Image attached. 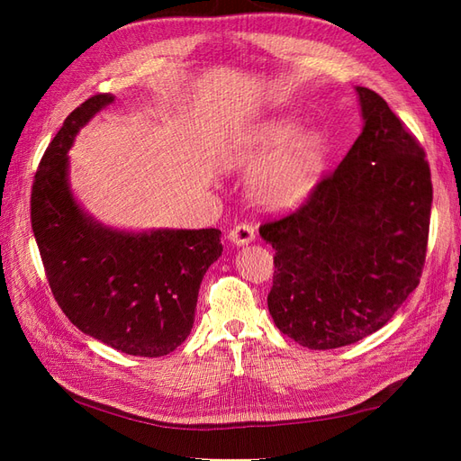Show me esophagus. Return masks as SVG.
I'll list each match as a JSON object with an SVG mask.
<instances>
[{"label": "esophagus", "instance_id": "1", "mask_svg": "<svg viewBox=\"0 0 461 461\" xmlns=\"http://www.w3.org/2000/svg\"><path fill=\"white\" fill-rule=\"evenodd\" d=\"M229 239L234 246H244L256 239V230L252 225H248V222H240V225H236L229 232Z\"/></svg>", "mask_w": 461, "mask_h": 461}]
</instances>
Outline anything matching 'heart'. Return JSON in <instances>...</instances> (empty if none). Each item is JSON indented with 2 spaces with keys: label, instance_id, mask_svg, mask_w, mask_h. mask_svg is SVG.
<instances>
[{
  "label": "heart",
  "instance_id": "heart-1",
  "mask_svg": "<svg viewBox=\"0 0 461 461\" xmlns=\"http://www.w3.org/2000/svg\"><path fill=\"white\" fill-rule=\"evenodd\" d=\"M302 132L300 121L278 117L258 124L246 136L236 163L252 169L274 158L252 178V196L259 205L286 209L313 190L323 171L325 144L321 134Z\"/></svg>",
  "mask_w": 461,
  "mask_h": 461
}]
</instances>
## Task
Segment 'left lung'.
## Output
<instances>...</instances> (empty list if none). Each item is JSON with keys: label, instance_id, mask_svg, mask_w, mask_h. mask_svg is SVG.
I'll return each mask as SVG.
<instances>
[{"label": "left lung", "instance_id": "left-lung-1", "mask_svg": "<svg viewBox=\"0 0 461 461\" xmlns=\"http://www.w3.org/2000/svg\"><path fill=\"white\" fill-rule=\"evenodd\" d=\"M364 129L308 202L259 234L275 249L269 313L312 350L384 327L420 285L432 203L425 151L383 97L364 86Z\"/></svg>", "mask_w": 461, "mask_h": 461}]
</instances>
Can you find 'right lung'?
I'll use <instances>...</instances> for the list:
<instances>
[{
    "label": "right lung",
    "mask_w": 461,
    "mask_h": 461,
    "mask_svg": "<svg viewBox=\"0 0 461 461\" xmlns=\"http://www.w3.org/2000/svg\"><path fill=\"white\" fill-rule=\"evenodd\" d=\"M113 100L95 94L65 119L36 171L31 221L50 288L71 323L122 354L159 357L192 330L202 278L222 252L221 230H117L77 203L67 151Z\"/></svg>",
    "instance_id": "1"
}]
</instances>
